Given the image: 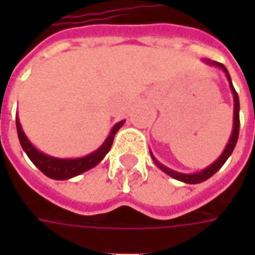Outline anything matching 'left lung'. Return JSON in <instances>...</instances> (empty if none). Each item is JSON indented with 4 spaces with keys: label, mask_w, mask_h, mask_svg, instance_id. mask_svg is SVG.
<instances>
[{
    "label": "left lung",
    "mask_w": 255,
    "mask_h": 255,
    "mask_svg": "<svg viewBox=\"0 0 255 255\" xmlns=\"http://www.w3.org/2000/svg\"><path fill=\"white\" fill-rule=\"evenodd\" d=\"M204 62H206L207 65H210V66L220 68L221 71L226 74V76H227V81H229V85H230L231 93H233V101H234V113H233V132H231V136H230V139H229L227 146H226V149L223 150V153H221L220 156H219V159H217L216 162H213L210 166H207L206 169H203L201 171H196V173H180V171L171 170V169L166 167V166H164V164H162L160 162H157V160H156V157L153 156V153L150 152V156H152L153 162L156 163V166H157L160 170L164 171L166 174H169L170 177L176 179V180L183 181V183H189V184H197V183H201V181L207 180V179H210L214 173H217V171L220 170L221 166L226 163V160L230 157V154L233 153V150H234V147H236V143H237V139H239V130H240V101H239V95H237L236 89H234V86H233L230 74H229L227 68H226V66H224L223 64L214 62V61H210V59H204Z\"/></svg>",
    "instance_id": "obj_1"
}]
</instances>
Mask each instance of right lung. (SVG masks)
<instances>
[{"label": "right lung", "instance_id": "right-lung-1", "mask_svg": "<svg viewBox=\"0 0 255 255\" xmlns=\"http://www.w3.org/2000/svg\"><path fill=\"white\" fill-rule=\"evenodd\" d=\"M123 123H125V121H121L113 126L109 136L106 137V140L95 152L89 153L84 157H76V159H59V157H52V156H48L45 153L39 152L34 144L29 142V139L25 136L18 118H16V132H18L19 143H21L24 152L26 153V156L31 159V162L34 163L39 170L44 173L45 176H48L54 180H68V179H72L78 174H82V173L88 171L89 169H92L96 164L102 162L103 157L111 150L113 137L118 133V130L122 128Z\"/></svg>", "mask_w": 255, "mask_h": 255}]
</instances>
